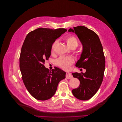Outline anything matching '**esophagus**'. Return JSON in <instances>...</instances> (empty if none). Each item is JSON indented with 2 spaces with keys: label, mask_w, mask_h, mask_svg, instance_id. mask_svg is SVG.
<instances>
[{
  "label": "esophagus",
  "mask_w": 122,
  "mask_h": 122,
  "mask_svg": "<svg viewBox=\"0 0 122 122\" xmlns=\"http://www.w3.org/2000/svg\"><path fill=\"white\" fill-rule=\"evenodd\" d=\"M72 76L71 75V73L70 72H66V78L68 79H70L72 78Z\"/></svg>",
  "instance_id": "obj_1"
}]
</instances>
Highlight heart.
I'll return each instance as SVG.
<instances>
[{"mask_svg": "<svg viewBox=\"0 0 122 122\" xmlns=\"http://www.w3.org/2000/svg\"><path fill=\"white\" fill-rule=\"evenodd\" d=\"M66 41L69 46L71 47L72 46H78V41L76 36L72 35L66 37ZM57 41L56 40L53 42L51 46V52L53 53L54 52L55 47L57 44ZM75 62V60L74 57H63L61 56L56 61V64L61 68L68 70L70 69L71 66L74 64Z\"/></svg>", "mask_w": 122, "mask_h": 122, "instance_id": "obj_1", "label": "heart"}]
</instances>
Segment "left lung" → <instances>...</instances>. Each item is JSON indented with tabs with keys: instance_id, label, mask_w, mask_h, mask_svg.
<instances>
[{
	"instance_id": "1",
	"label": "left lung",
	"mask_w": 122,
	"mask_h": 122,
	"mask_svg": "<svg viewBox=\"0 0 122 122\" xmlns=\"http://www.w3.org/2000/svg\"><path fill=\"white\" fill-rule=\"evenodd\" d=\"M71 28L69 32H75L83 46L81 58L76 64L78 68L86 70L85 73H72L73 77L80 81L78 87L72 90L77 99L89 100L97 93L102 82L105 68V60L100 39L95 32L84 26Z\"/></svg>"
}]
</instances>
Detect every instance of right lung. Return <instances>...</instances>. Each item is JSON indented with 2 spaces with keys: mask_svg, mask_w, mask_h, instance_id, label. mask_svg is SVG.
I'll list each match as a JSON object with an SVG mask.
<instances>
[{
  "mask_svg": "<svg viewBox=\"0 0 122 122\" xmlns=\"http://www.w3.org/2000/svg\"><path fill=\"white\" fill-rule=\"evenodd\" d=\"M67 31L39 28L30 32L24 41L20 56L21 77L29 93L37 100L51 98L59 83L65 78V71L57 67L50 71L44 64L51 56L52 44Z\"/></svg>",
  "mask_w": 122,
  "mask_h": 122,
  "instance_id": "1",
  "label": "right lung"
}]
</instances>
